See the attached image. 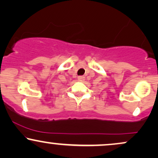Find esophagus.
Wrapping results in <instances>:
<instances>
[{"instance_id": "34e87169", "label": "esophagus", "mask_w": 158, "mask_h": 158, "mask_svg": "<svg viewBox=\"0 0 158 158\" xmlns=\"http://www.w3.org/2000/svg\"><path fill=\"white\" fill-rule=\"evenodd\" d=\"M85 77L84 76H79V77H78V80L79 81H85Z\"/></svg>"}]
</instances>
